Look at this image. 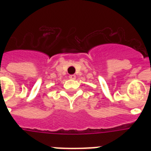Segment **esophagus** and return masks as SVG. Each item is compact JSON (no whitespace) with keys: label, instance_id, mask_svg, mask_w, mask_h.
Instances as JSON below:
<instances>
[{"label":"esophagus","instance_id":"34e87169","mask_svg":"<svg viewBox=\"0 0 151 151\" xmlns=\"http://www.w3.org/2000/svg\"><path fill=\"white\" fill-rule=\"evenodd\" d=\"M69 78H70V79H72V80H74L76 78V76L74 75V74H71V75L69 76Z\"/></svg>","mask_w":151,"mask_h":151}]
</instances>
